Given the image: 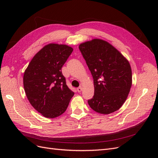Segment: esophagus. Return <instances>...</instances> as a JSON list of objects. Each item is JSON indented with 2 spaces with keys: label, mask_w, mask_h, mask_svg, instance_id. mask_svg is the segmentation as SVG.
Segmentation results:
<instances>
[{
  "label": "esophagus",
  "mask_w": 158,
  "mask_h": 158,
  "mask_svg": "<svg viewBox=\"0 0 158 158\" xmlns=\"http://www.w3.org/2000/svg\"><path fill=\"white\" fill-rule=\"evenodd\" d=\"M82 87H81V86H80V87H78V88H77V91H78V92H81V91H82Z\"/></svg>",
  "instance_id": "obj_1"
}]
</instances>
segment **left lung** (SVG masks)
<instances>
[{
	"mask_svg": "<svg viewBox=\"0 0 158 158\" xmlns=\"http://www.w3.org/2000/svg\"><path fill=\"white\" fill-rule=\"evenodd\" d=\"M92 73L94 95L88 103L95 112L110 114L125 103L132 85L128 61L108 42L94 39L79 45Z\"/></svg>",
	"mask_w": 158,
	"mask_h": 158,
	"instance_id": "obj_1",
	"label": "left lung"
}]
</instances>
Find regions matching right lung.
Wrapping results in <instances>:
<instances>
[{
    "instance_id": "1",
    "label": "right lung",
    "mask_w": 158,
    "mask_h": 158,
    "mask_svg": "<svg viewBox=\"0 0 158 158\" xmlns=\"http://www.w3.org/2000/svg\"><path fill=\"white\" fill-rule=\"evenodd\" d=\"M73 51L66 45H47L33 56L24 72L26 96L34 109L47 118L64 113L74 94L61 72Z\"/></svg>"
}]
</instances>
